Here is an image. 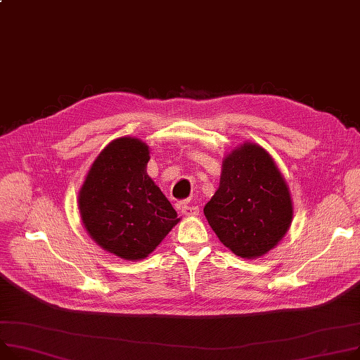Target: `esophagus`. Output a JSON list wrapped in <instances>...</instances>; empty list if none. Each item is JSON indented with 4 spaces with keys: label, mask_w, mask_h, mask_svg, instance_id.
I'll return each instance as SVG.
<instances>
[{
    "label": "esophagus",
    "mask_w": 360,
    "mask_h": 360,
    "mask_svg": "<svg viewBox=\"0 0 360 360\" xmlns=\"http://www.w3.org/2000/svg\"><path fill=\"white\" fill-rule=\"evenodd\" d=\"M179 210L184 215H186V217H195V215L200 214V210L197 205H189V204H179Z\"/></svg>",
    "instance_id": "1"
}]
</instances>
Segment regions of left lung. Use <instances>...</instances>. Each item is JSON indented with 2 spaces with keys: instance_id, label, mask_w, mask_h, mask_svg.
Returning a JSON list of instances; mask_svg holds the SVG:
<instances>
[{
  "instance_id": "obj_1",
  "label": "left lung",
  "mask_w": 360,
  "mask_h": 360,
  "mask_svg": "<svg viewBox=\"0 0 360 360\" xmlns=\"http://www.w3.org/2000/svg\"><path fill=\"white\" fill-rule=\"evenodd\" d=\"M204 214L226 248L243 259H257L285 237L294 207L274 158L246 141L224 156L219 189Z\"/></svg>"
}]
</instances>
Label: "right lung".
Listing matches in <instances>:
<instances>
[{
	"label": "right lung",
	"mask_w": 360,
	"mask_h": 360,
	"mask_svg": "<svg viewBox=\"0 0 360 360\" xmlns=\"http://www.w3.org/2000/svg\"><path fill=\"white\" fill-rule=\"evenodd\" d=\"M149 146L118 137L95 158L78 194L82 224L92 240L124 260L148 257L179 221L148 175Z\"/></svg>",
	"instance_id": "1"
}]
</instances>
